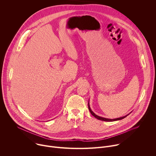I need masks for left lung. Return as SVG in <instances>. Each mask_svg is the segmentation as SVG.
Here are the masks:
<instances>
[{"label":"left lung","instance_id":"left-lung-1","mask_svg":"<svg viewBox=\"0 0 156 156\" xmlns=\"http://www.w3.org/2000/svg\"><path fill=\"white\" fill-rule=\"evenodd\" d=\"M88 108H89V110H90V112H91V114L94 117H96V118L97 119H98V120H102V121H105V122H113V121H116V120H122V119L125 118V117L128 115H126V116H124V117H120V118H118V119H108L103 118V117H99V116L96 115V114L93 112V111L91 110V108H90V104H89V103H88Z\"/></svg>","mask_w":156,"mask_h":156}]
</instances>
